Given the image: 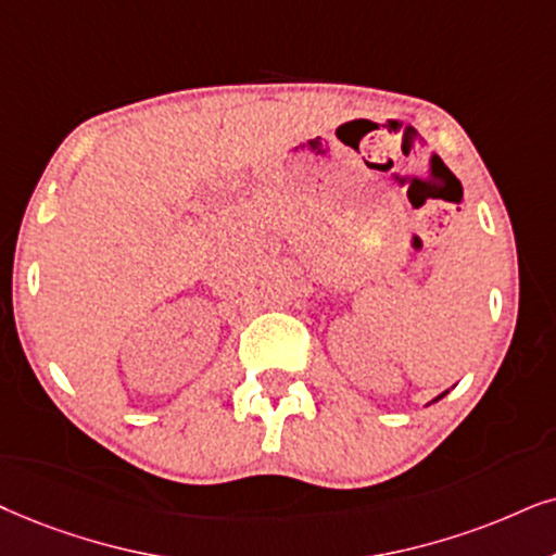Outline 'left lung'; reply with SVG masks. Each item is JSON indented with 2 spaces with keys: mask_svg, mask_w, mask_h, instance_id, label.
<instances>
[{
  "mask_svg": "<svg viewBox=\"0 0 556 556\" xmlns=\"http://www.w3.org/2000/svg\"><path fill=\"white\" fill-rule=\"evenodd\" d=\"M441 397H444V395H441Z\"/></svg>",
  "mask_w": 556,
  "mask_h": 556,
  "instance_id": "left-lung-1",
  "label": "left lung"
}]
</instances>
